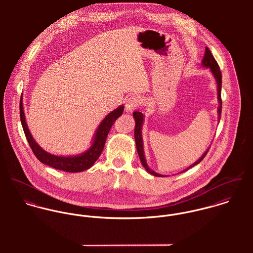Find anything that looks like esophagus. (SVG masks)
Returning <instances> with one entry per match:
<instances>
[{
  "instance_id": "34e87169",
  "label": "esophagus",
  "mask_w": 253,
  "mask_h": 253,
  "mask_svg": "<svg viewBox=\"0 0 253 253\" xmlns=\"http://www.w3.org/2000/svg\"><path fill=\"white\" fill-rule=\"evenodd\" d=\"M141 103V99L137 95H131L126 102V112H131L133 110L139 107Z\"/></svg>"
}]
</instances>
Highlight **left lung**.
<instances>
[{
    "label": "left lung",
    "mask_w": 253,
    "mask_h": 253,
    "mask_svg": "<svg viewBox=\"0 0 253 253\" xmlns=\"http://www.w3.org/2000/svg\"><path fill=\"white\" fill-rule=\"evenodd\" d=\"M202 65L203 67H206V68H210L211 72L213 75L215 81H216L217 84V99H218V103H219V106H218V120H220V116H221V109H222V100H221V86H222V75H221V71H220V68L217 64L216 60L214 59L213 55L211 54V50L209 49V47H206V52H205V55H204V58L202 60ZM133 115V118L135 120V128H134V138H135V144H136V149H137V153H138V156H139V159H140V162L142 164V166L144 167L145 169L147 170L148 173L154 175V176H158V177H162V176H166V175H163V174H160V173H157L155 172L154 170H152L148 165H147V162H146V159H145L144 155V149H143V138H142V126H143V122H144V115L141 113V112H138V111H135L132 113ZM210 148L207 149V151L203 154V156L197 161L195 162L193 165H191L189 168H187L185 170H183L182 172L188 170L189 169L193 168L194 166L200 164L202 162V160L206 157V155L208 154Z\"/></svg>",
    "instance_id": "1"
}]
</instances>
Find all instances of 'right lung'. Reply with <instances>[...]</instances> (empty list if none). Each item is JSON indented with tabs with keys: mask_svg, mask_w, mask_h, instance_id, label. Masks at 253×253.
I'll return each instance as SVG.
<instances>
[{
	"mask_svg": "<svg viewBox=\"0 0 253 253\" xmlns=\"http://www.w3.org/2000/svg\"><path fill=\"white\" fill-rule=\"evenodd\" d=\"M19 108H20V121H21V125L23 127L25 136L33 153L35 154L37 159L41 163L59 170H63L66 172H81L91 168L94 165V163L97 161V159L99 158L100 154L103 151L110 128L112 127L115 121L120 116H122L125 107L124 105H121L118 108L113 110L111 113H109L98 126L92 137L91 146L84 153L79 155H74V156H56L44 151L40 145L37 143L36 140L33 138L28 128V126L25 120L22 97L20 99Z\"/></svg>",
	"mask_w": 253,
	"mask_h": 253,
	"instance_id": "obj_1",
	"label": "right lung"
}]
</instances>
